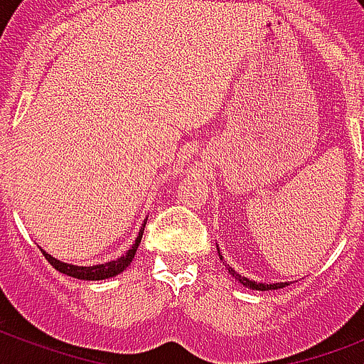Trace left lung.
I'll list each match as a JSON object with an SVG mask.
<instances>
[{"label": "left lung", "instance_id": "8db88e82", "mask_svg": "<svg viewBox=\"0 0 364 364\" xmlns=\"http://www.w3.org/2000/svg\"><path fill=\"white\" fill-rule=\"evenodd\" d=\"M217 251H219V249H217ZM219 257H221V253H219ZM221 259H223V257H221ZM228 272H230V274H232V276L236 277L240 283H243L245 287L257 289V291H270V289H282V287H285V285H287V283H270V285H266V283H257V282H251V279H247V277H242L240 274H236L232 268H228Z\"/></svg>", "mask_w": 364, "mask_h": 364}]
</instances>
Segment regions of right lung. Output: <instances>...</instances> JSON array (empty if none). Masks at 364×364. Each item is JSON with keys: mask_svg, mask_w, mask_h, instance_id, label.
I'll return each mask as SVG.
<instances>
[{"mask_svg": "<svg viewBox=\"0 0 364 364\" xmlns=\"http://www.w3.org/2000/svg\"><path fill=\"white\" fill-rule=\"evenodd\" d=\"M145 223H143V228H145ZM143 228L139 230V236H137L136 243H134V245H132V247L126 251V255H122L121 259L111 260V262H105V264L73 266V264H68V262H60V260H56L54 257H50L48 253H45V251H43V255H45V259H47L48 262H50V264L56 268V270L62 272V274H65V276L77 277V279H105V277H113V276H117V274H121L126 266L130 264L132 259H134V255H136V251H137V245H139V242H141Z\"/></svg>", "mask_w": 364, "mask_h": 364, "instance_id": "add662e5", "label": "right lung"}]
</instances>
